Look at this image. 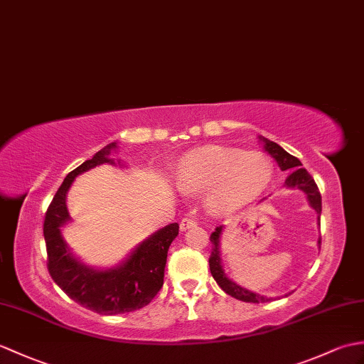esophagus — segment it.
Returning a JSON list of instances; mask_svg holds the SVG:
<instances>
[{
    "label": "esophagus",
    "instance_id": "esophagus-1",
    "mask_svg": "<svg viewBox=\"0 0 364 364\" xmlns=\"http://www.w3.org/2000/svg\"><path fill=\"white\" fill-rule=\"evenodd\" d=\"M193 226H197V222L193 220V218H191V217H186V218H183L181 223H180L181 231L189 230V228H193Z\"/></svg>",
    "mask_w": 364,
    "mask_h": 364
}]
</instances>
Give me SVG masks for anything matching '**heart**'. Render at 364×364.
Listing matches in <instances>:
<instances>
[{"label": "heart", "instance_id": "1", "mask_svg": "<svg viewBox=\"0 0 364 364\" xmlns=\"http://www.w3.org/2000/svg\"><path fill=\"white\" fill-rule=\"evenodd\" d=\"M273 171L272 159L262 151L209 147L183 159L175 171V184L183 192L206 191L210 210L226 214L259 197Z\"/></svg>", "mask_w": 364, "mask_h": 364}]
</instances>
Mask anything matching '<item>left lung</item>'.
Instances as JSON below:
<instances>
[{
  "label": "left lung",
  "mask_w": 364,
  "mask_h": 364,
  "mask_svg": "<svg viewBox=\"0 0 364 364\" xmlns=\"http://www.w3.org/2000/svg\"><path fill=\"white\" fill-rule=\"evenodd\" d=\"M260 141H264V147L268 151L269 155H272L276 163L281 167V171H289V176H287L285 180V186L287 188H296L301 189L304 193H306L309 201H310V206L316 210L318 214V220H319V215H321V193L318 186L315 183V180L311 178L310 173L306 171V168L302 167L301 161L296 158L290 155L289 151H285L279 144L269 141L264 136H259ZM223 232V226H217L215 231L210 234V243H213V251H210V257H209V269H210V274L215 279V282L220 285V289L230 294V296L243 301V302H268L272 301V298H267V296H262L259 293L255 291H250L247 289H243V287L237 285L235 282H232L230 277H226L222 264H220V235ZM318 245H321V239L318 240Z\"/></svg>",
  "instance_id": "8db88e82"
}]
</instances>
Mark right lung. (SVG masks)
Returning <instances> with one entry per match:
<instances>
[{"label":"right lung","instance_id":"obj_1","mask_svg":"<svg viewBox=\"0 0 364 364\" xmlns=\"http://www.w3.org/2000/svg\"><path fill=\"white\" fill-rule=\"evenodd\" d=\"M116 142L99 150L91 159L66 175L46 210L43 235L48 251V272L54 282L82 307L100 315H119L142 309L156 296L164 282L167 251L178 235V223H171L138 245L122 265L96 269L75 259L62 237L60 228L70 222L66 192L77 175L104 163L114 164L109 151Z\"/></svg>","mask_w":364,"mask_h":364}]
</instances>
